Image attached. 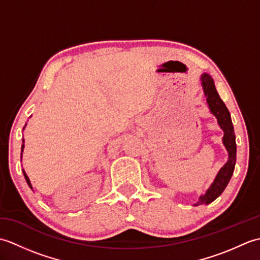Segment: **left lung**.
Wrapping results in <instances>:
<instances>
[{"mask_svg":"<svg viewBox=\"0 0 260 260\" xmlns=\"http://www.w3.org/2000/svg\"><path fill=\"white\" fill-rule=\"evenodd\" d=\"M201 81L204 90V95L207 97V103L211 113L217 117L218 123L224 132L223 135V144L227 148L229 153L228 162L224 164V167L219 171V173L215 178L212 185L209 187L206 194L201 196L199 201L194 206H200V204H208L214 201L225 189V186L229 183V181L233 176L235 164H236V155H237V145H236V135L234 131V125L231 121V116L228 108L225 107L222 99L220 98L219 93L215 89L213 79L207 74L201 76Z\"/></svg>","mask_w":260,"mask_h":260,"instance_id":"1","label":"left lung"}]
</instances>
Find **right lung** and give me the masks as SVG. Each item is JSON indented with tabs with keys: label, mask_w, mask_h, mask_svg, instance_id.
<instances>
[{
	"label": "right lung",
	"mask_w": 260,
	"mask_h": 260,
	"mask_svg": "<svg viewBox=\"0 0 260 260\" xmlns=\"http://www.w3.org/2000/svg\"><path fill=\"white\" fill-rule=\"evenodd\" d=\"M23 147H24V145L23 144H22V147H21V151L22 152H23ZM23 174H24V178H25V181H26V183L27 184H29V186L31 187V189H32V186H31V183H30V180H29V178H27V175L25 174V172H24V171H23Z\"/></svg>",
	"instance_id": "obj_1"
}]
</instances>
